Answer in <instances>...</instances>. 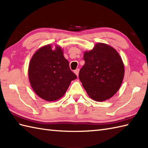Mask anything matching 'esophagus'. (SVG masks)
<instances>
[{
  "label": "esophagus",
  "mask_w": 148,
  "mask_h": 148,
  "mask_svg": "<svg viewBox=\"0 0 148 148\" xmlns=\"http://www.w3.org/2000/svg\"><path fill=\"white\" fill-rule=\"evenodd\" d=\"M79 69H77L76 70L74 71V73L76 74V76H78V74H79Z\"/></svg>",
  "instance_id": "obj_1"
}]
</instances>
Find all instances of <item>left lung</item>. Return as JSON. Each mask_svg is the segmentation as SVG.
<instances>
[{
    "label": "left lung",
    "instance_id": "8db88e82",
    "mask_svg": "<svg viewBox=\"0 0 148 148\" xmlns=\"http://www.w3.org/2000/svg\"><path fill=\"white\" fill-rule=\"evenodd\" d=\"M85 64L79 77L90 98L104 101L112 97L121 86L124 65L118 53L111 46L98 43L83 56Z\"/></svg>",
    "mask_w": 148,
    "mask_h": 148
}]
</instances>
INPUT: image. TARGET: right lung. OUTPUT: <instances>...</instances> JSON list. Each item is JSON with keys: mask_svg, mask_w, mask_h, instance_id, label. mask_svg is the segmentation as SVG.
Masks as SVG:
<instances>
[{"mask_svg": "<svg viewBox=\"0 0 148 148\" xmlns=\"http://www.w3.org/2000/svg\"><path fill=\"white\" fill-rule=\"evenodd\" d=\"M29 77L34 92L46 101H55L64 95L77 76L69 67L60 47L53 50L46 45L37 51L31 59Z\"/></svg>", "mask_w": 148, "mask_h": 148, "instance_id": "right-lung-1", "label": "right lung"}]
</instances>
